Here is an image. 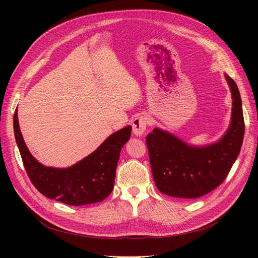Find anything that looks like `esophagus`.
Returning a JSON list of instances; mask_svg holds the SVG:
<instances>
[{
    "instance_id": "esophagus-1",
    "label": "esophagus",
    "mask_w": 258,
    "mask_h": 258,
    "mask_svg": "<svg viewBox=\"0 0 258 258\" xmlns=\"http://www.w3.org/2000/svg\"><path fill=\"white\" fill-rule=\"evenodd\" d=\"M150 121H148V117L145 115H139L132 120V131L136 136H142Z\"/></svg>"
}]
</instances>
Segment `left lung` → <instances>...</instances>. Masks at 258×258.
Wrapping results in <instances>:
<instances>
[{"instance_id": "1", "label": "left lung", "mask_w": 258, "mask_h": 258, "mask_svg": "<svg viewBox=\"0 0 258 258\" xmlns=\"http://www.w3.org/2000/svg\"><path fill=\"white\" fill-rule=\"evenodd\" d=\"M232 96L231 123L215 144L191 147L174 136L154 129L146 137L152 173L159 191L176 198H198L220 186L237 159L244 136L238 86L225 75Z\"/></svg>"}]
</instances>
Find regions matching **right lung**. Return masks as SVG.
I'll return each instance as SVG.
<instances>
[{"label":"right lung","instance_id":"add662e5","mask_svg":"<svg viewBox=\"0 0 258 258\" xmlns=\"http://www.w3.org/2000/svg\"><path fill=\"white\" fill-rule=\"evenodd\" d=\"M14 132L23 166L35 188L50 199L77 207L102 201L112 192L120 150L130 139L131 126L115 132L92 154L67 169L45 167L30 154L20 132L17 111Z\"/></svg>","mask_w":258,"mask_h":258}]
</instances>
